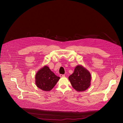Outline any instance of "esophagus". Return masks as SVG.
I'll list each match as a JSON object with an SVG mask.
<instances>
[{"mask_svg":"<svg viewBox=\"0 0 123 123\" xmlns=\"http://www.w3.org/2000/svg\"><path fill=\"white\" fill-rule=\"evenodd\" d=\"M60 77H65V75L64 74H60Z\"/></svg>","mask_w":123,"mask_h":123,"instance_id":"1","label":"esophagus"}]
</instances>
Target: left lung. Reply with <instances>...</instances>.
<instances>
[{"label":"left lung","mask_w":123,"mask_h":123,"mask_svg":"<svg viewBox=\"0 0 123 123\" xmlns=\"http://www.w3.org/2000/svg\"><path fill=\"white\" fill-rule=\"evenodd\" d=\"M68 78L73 87L78 92L85 91L91 85V74L82 65H77Z\"/></svg>","instance_id":"8db88e82"}]
</instances>
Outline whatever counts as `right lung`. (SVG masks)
Listing matches in <instances>:
<instances>
[{
	"mask_svg": "<svg viewBox=\"0 0 123 123\" xmlns=\"http://www.w3.org/2000/svg\"><path fill=\"white\" fill-rule=\"evenodd\" d=\"M60 79V78L51 71L48 66H45L37 73L35 82L37 86L42 90L49 91Z\"/></svg>",
	"mask_w": 123,
	"mask_h": 123,
	"instance_id": "1",
	"label": "right lung"
}]
</instances>
